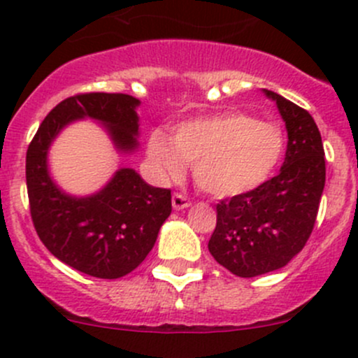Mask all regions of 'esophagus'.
<instances>
[{
    "label": "esophagus",
    "mask_w": 358,
    "mask_h": 358,
    "mask_svg": "<svg viewBox=\"0 0 358 358\" xmlns=\"http://www.w3.org/2000/svg\"><path fill=\"white\" fill-rule=\"evenodd\" d=\"M171 202H173V208H175L176 210L185 209V208H190V206H192V201H190V199L187 197V195L180 194V192H175V194H173Z\"/></svg>",
    "instance_id": "1"
}]
</instances>
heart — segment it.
I'll list each match as a JSON object with an SVG mask.
<instances>
[{"label":"heart","mask_w":358,"mask_h":358,"mask_svg":"<svg viewBox=\"0 0 358 358\" xmlns=\"http://www.w3.org/2000/svg\"><path fill=\"white\" fill-rule=\"evenodd\" d=\"M285 152L283 130L245 111H223L152 131L148 157L163 182L182 178L185 164L199 189L213 197H236L261 189Z\"/></svg>","instance_id":"obj_1"}]
</instances>
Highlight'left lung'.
<instances>
[{
  "mask_svg": "<svg viewBox=\"0 0 358 358\" xmlns=\"http://www.w3.org/2000/svg\"><path fill=\"white\" fill-rule=\"evenodd\" d=\"M288 131L285 163L261 189L223 199L209 252L240 278H254L287 266L307 243L326 183L321 131L310 113L273 90Z\"/></svg>",
  "mask_w": 358,
  "mask_h": 358,
  "instance_id": "left-lung-1",
  "label": "left lung"
}]
</instances>
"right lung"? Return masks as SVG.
I'll return each mask as SVG.
<instances>
[{
	"instance_id": "obj_1",
	"label": "right lung",
	"mask_w": 358,
	"mask_h": 358,
	"mask_svg": "<svg viewBox=\"0 0 358 358\" xmlns=\"http://www.w3.org/2000/svg\"><path fill=\"white\" fill-rule=\"evenodd\" d=\"M138 99L129 94L85 92L66 97L41 123L27 149L25 176L34 228L48 250L94 278L116 280L148 257L171 213V190L150 187L130 168L90 197H71L48 173V149L70 122H103L116 149L137 148Z\"/></svg>"
}]
</instances>
